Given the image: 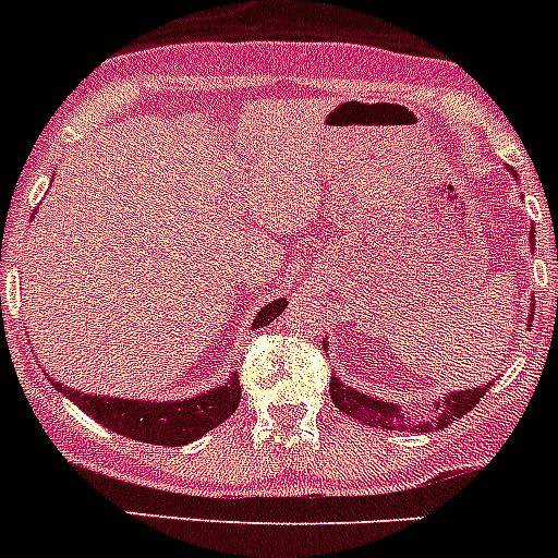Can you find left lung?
I'll use <instances>...</instances> for the list:
<instances>
[{
	"label": "left lung",
	"mask_w": 558,
	"mask_h": 558,
	"mask_svg": "<svg viewBox=\"0 0 558 558\" xmlns=\"http://www.w3.org/2000/svg\"><path fill=\"white\" fill-rule=\"evenodd\" d=\"M327 347V343H324ZM489 391V386L486 388H475V391H452L447 393L441 402H436V427L441 430V427H447L450 422H458V418L463 416V413H470L472 408L477 405V399L483 397V393ZM329 397H332L335 408L338 411H343L347 416L357 418V422H363V425H372V427H379V430H413L411 418L402 413V408L397 405V402H383V399L377 397H368V393L363 391H354L352 386H343L340 383V377H332L329 379ZM427 427H430V422H418V430L425 433Z\"/></svg>",
	"instance_id": "8db88e82"
}]
</instances>
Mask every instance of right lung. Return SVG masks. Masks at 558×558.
Here are the masks:
<instances>
[{
  "mask_svg": "<svg viewBox=\"0 0 558 558\" xmlns=\"http://www.w3.org/2000/svg\"><path fill=\"white\" fill-rule=\"evenodd\" d=\"M288 307V299H276L265 304L254 318V329L265 327L274 318L282 315ZM52 386L75 402L86 416L100 422L108 430L120 436L133 438V441H147V445L181 447L190 445L211 427L223 425L226 418L240 405V379L231 374L226 386L211 388V391L198 393L190 399H170V402H145V399H120V397H100V393H83L75 388H66L52 379Z\"/></svg>",
  "mask_w": 558,
  "mask_h": 558,
  "instance_id": "right-lung-1",
  "label": "right lung"
}]
</instances>
